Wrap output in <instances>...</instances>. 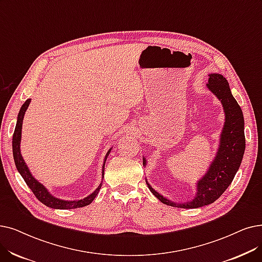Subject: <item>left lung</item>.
<instances>
[{
  "label": "left lung",
  "instance_id": "left-lung-1",
  "mask_svg": "<svg viewBox=\"0 0 262 262\" xmlns=\"http://www.w3.org/2000/svg\"><path fill=\"white\" fill-rule=\"evenodd\" d=\"M207 86L221 101L225 112V123L217 152L207 172L197 182L195 197L186 202L171 201L157 192L145 180L152 194L170 207L196 209L213 203L231 184L243 159L245 135L242 109L231 94L229 83L223 75L209 74ZM143 166H146L145 158H143Z\"/></svg>",
  "mask_w": 262,
  "mask_h": 262
}]
</instances>
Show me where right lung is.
<instances>
[{
	"label": "right lung",
	"mask_w": 262,
	"mask_h": 262,
	"mask_svg": "<svg viewBox=\"0 0 262 262\" xmlns=\"http://www.w3.org/2000/svg\"><path fill=\"white\" fill-rule=\"evenodd\" d=\"M31 103V99H27L25 101V104L21 106L20 111L18 113V118H17V124L15 127V132H14V136H13V154H14V161H15V165L17 167L18 172L21 174V177L24 178L25 182L27 183V185L30 187V189L33 191V194L36 196V198L43 203L45 206H47L49 208L52 209H61V210H71V209H77V208H82L88 206L91 202H92L95 197L97 196L98 191L101 187V184H103V181L100 182V184L98 185V187L90 194L89 196H86L83 199L80 200H63L60 198L54 197L51 192L45 187L40 182H38L35 178H34L30 171L29 167L27 166L24 157L21 155V151H20V142H21V129H22V123H24V118L26 115V111L29 107ZM112 147H110L109 151L107 152L105 159H104V164H103V171H101V180H104V171H105V164L107 161V157L110 154Z\"/></svg>",
	"instance_id": "right-lung-1"
}]
</instances>
